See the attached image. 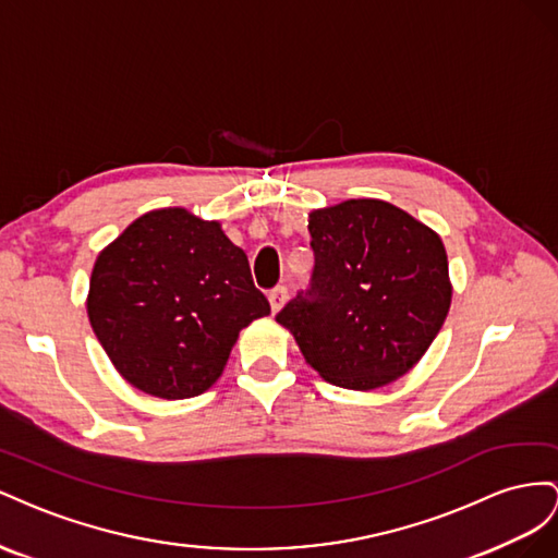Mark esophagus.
Segmentation results:
<instances>
[{"label":"esophagus","mask_w":558,"mask_h":558,"mask_svg":"<svg viewBox=\"0 0 558 558\" xmlns=\"http://www.w3.org/2000/svg\"><path fill=\"white\" fill-rule=\"evenodd\" d=\"M284 299H288V288L284 284H278V288H274L268 292V301H270V311L278 313L282 306H284Z\"/></svg>","instance_id":"34e87169"}]
</instances>
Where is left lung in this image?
<instances>
[{
	"label": "left lung",
	"instance_id": "1",
	"mask_svg": "<svg viewBox=\"0 0 558 558\" xmlns=\"http://www.w3.org/2000/svg\"><path fill=\"white\" fill-rule=\"evenodd\" d=\"M308 231L311 284L276 320L329 384L350 390L392 384L447 320L451 282L441 238L376 198L315 210Z\"/></svg>",
	"mask_w": 558,
	"mask_h": 558
}]
</instances>
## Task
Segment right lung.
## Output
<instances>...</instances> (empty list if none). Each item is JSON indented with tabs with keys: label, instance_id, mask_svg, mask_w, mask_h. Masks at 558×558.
Returning a JSON list of instances; mask_svg holds the SVG:
<instances>
[{
	"label": "right lung",
	"instance_id": "add662e5",
	"mask_svg": "<svg viewBox=\"0 0 558 558\" xmlns=\"http://www.w3.org/2000/svg\"><path fill=\"white\" fill-rule=\"evenodd\" d=\"M268 313L245 252L182 208L142 215L93 266L95 337L131 386L161 400L208 390L238 331Z\"/></svg>",
	"mask_w": 558,
	"mask_h": 558
}]
</instances>
